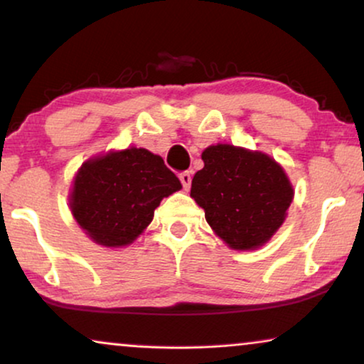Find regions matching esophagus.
<instances>
[{"mask_svg":"<svg viewBox=\"0 0 364 364\" xmlns=\"http://www.w3.org/2000/svg\"><path fill=\"white\" fill-rule=\"evenodd\" d=\"M178 178H181L183 188L187 191V188L191 187V183H192V173L191 172H182L181 176H178Z\"/></svg>","mask_w":364,"mask_h":364,"instance_id":"obj_1","label":"esophagus"}]
</instances>
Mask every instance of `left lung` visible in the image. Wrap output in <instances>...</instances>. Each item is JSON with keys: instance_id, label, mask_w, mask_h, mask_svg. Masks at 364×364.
I'll use <instances>...</instances> for the list:
<instances>
[{"instance_id": "1", "label": "left lung", "mask_w": 364, "mask_h": 364, "mask_svg": "<svg viewBox=\"0 0 364 364\" xmlns=\"http://www.w3.org/2000/svg\"><path fill=\"white\" fill-rule=\"evenodd\" d=\"M202 161L191 197L213 233L233 250L265 245L285 222L295 193L283 167L265 152L232 144L208 146Z\"/></svg>"}]
</instances>
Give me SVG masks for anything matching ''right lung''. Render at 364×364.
<instances>
[{"label": "right lung", "instance_id": "right-lung-1", "mask_svg": "<svg viewBox=\"0 0 364 364\" xmlns=\"http://www.w3.org/2000/svg\"><path fill=\"white\" fill-rule=\"evenodd\" d=\"M181 188L161 156L127 147L82 162L74 176L69 208L94 243L121 248L142 235L162 198Z\"/></svg>", "mask_w": 364, "mask_h": 364}]
</instances>
